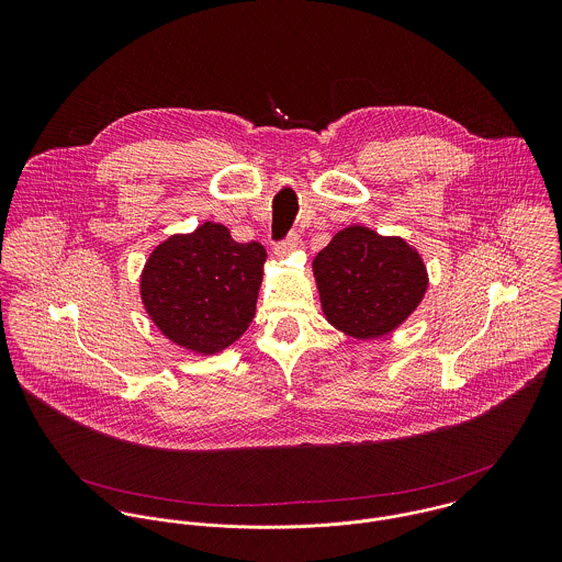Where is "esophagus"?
<instances>
[{"label": "esophagus", "mask_w": 562, "mask_h": 562, "mask_svg": "<svg viewBox=\"0 0 562 562\" xmlns=\"http://www.w3.org/2000/svg\"><path fill=\"white\" fill-rule=\"evenodd\" d=\"M299 246H301V236L299 234H288L283 240L274 244V250H277V255H285V252H290Z\"/></svg>", "instance_id": "esophagus-1"}]
</instances>
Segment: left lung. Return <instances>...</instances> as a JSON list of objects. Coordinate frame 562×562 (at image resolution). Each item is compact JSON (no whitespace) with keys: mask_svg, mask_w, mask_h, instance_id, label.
<instances>
[{"mask_svg":"<svg viewBox=\"0 0 562 562\" xmlns=\"http://www.w3.org/2000/svg\"><path fill=\"white\" fill-rule=\"evenodd\" d=\"M326 321L359 339L383 337L424 299L428 274L402 238L368 227H346L314 259Z\"/></svg>","mask_w":562,"mask_h":562,"instance_id":"8db88e82","label":"left lung"}]
</instances>
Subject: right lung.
I'll return each mask as SVG.
<instances>
[{"mask_svg": "<svg viewBox=\"0 0 562 562\" xmlns=\"http://www.w3.org/2000/svg\"><path fill=\"white\" fill-rule=\"evenodd\" d=\"M263 261L266 248L259 241L240 244L216 223L172 236L143 270L145 310L177 346L214 355L234 344L255 318Z\"/></svg>", "mask_w": 562, "mask_h": 562, "instance_id": "add662e5", "label": "right lung"}]
</instances>
